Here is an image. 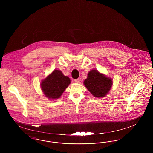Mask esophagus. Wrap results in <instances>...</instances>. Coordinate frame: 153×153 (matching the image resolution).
I'll list each match as a JSON object with an SVG mask.
<instances>
[{"instance_id": "esophagus-1", "label": "esophagus", "mask_w": 153, "mask_h": 153, "mask_svg": "<svg viewBox=\"0 0 153 153\" xmlns=\"http://www.w3.org/2000/svg\"><path fill=\"white\" fill-rule=\"evenodd\" d=\"M74 81L76 82V83H79L80 81V80L79 79H75Z\"/></svg>"}]
</instances>
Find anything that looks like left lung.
<instances>
[{
    "label": "left lung",
    "mask_w": 153,
    "mask_h": 153,
    "mask_svg": "<svg viewBox=\"0 0 153 153\" xmlns=\"http://www.w3.org/2000/svg\"><path fill=\"white\" fill-rule=\"evenodd\" d=\"M112 80L98 71L93 69L88 73L84 84L88 90L96 97L101 98L109 92L112 85Z\"/></svg>",
    "instance_id": "1"
}]
</instances>
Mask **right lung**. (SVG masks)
Segmentation results:
<instances>
[{
  "mask_svg": "<svg viewBox=\"0 0 153 153\" xmlns=\"http://www.w3.org/2000/svg\"><path fill=\"white\" fill-rule=\"evenodd\" d=\"M70 79L59 70H54L44 80L41 87L44 95L49 99H57L71 84Z\"/></svg>",
  "mask_w": 153,
  "mask_h": 153,
  "instance_id": "obj_1",
  "label": "right lung"
}]
</instances>
